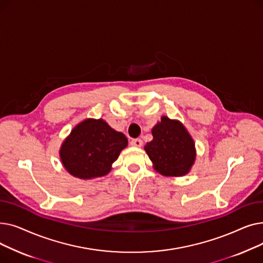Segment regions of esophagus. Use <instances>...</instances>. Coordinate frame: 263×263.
<instances>
[{
	"instance_id": "34e87169",
	"label": "esophagus",
	"mask_w": 263,
	"mask_h": 263,
	"mask_svg": "<svg viewBox=\"0 0 263 263\" xmlns=\"http://www.w3.org/2000/svg\"><path fill=\"white\" fill-rule=\"evenodd\" d=\"M130 144H131V146H133V147H142L143 141H142L141 139H134V140H131Z\"/></svg>"
}]
</instances>
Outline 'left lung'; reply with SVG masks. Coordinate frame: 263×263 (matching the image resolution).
I'll list each match as a JSON object with an SVG mask.
<instances>
[{
  "label": "left lung",
  "instance_id": "1",
  "mask_svg": "<svg viewBox=\"0 0 263 263\" xmlns=\"http://www.w3.org/2000/svg\"><path fill=\"white\" fill-rule=\"evenodd\" d=\"M154 140L145 150L157 172L164 176H184L195 160V145L181 122L166 116L153 129Z\"/></svg>",
  "mask_w": 263,
  "mask_h": 263
}]
</instances>
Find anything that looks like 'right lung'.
Wrapping results in <instances>:
<instances>
[{"label": "right lung", "instance_id": "obj_1", "mask_svg": "<svg viewBox=\"0 0 263 263\" xmlns=\"http://www.w3.org/2000/svg\"><path fill=\"white\" fill-rule=\"evenodd\" d=\"M127 145L124 134L113 130L104 120L86 119L67 137L60 155L72 176L92 179L106 175Z\"/></svg>", "mask_w": 263, "mask_h": 263}]
</instances>
